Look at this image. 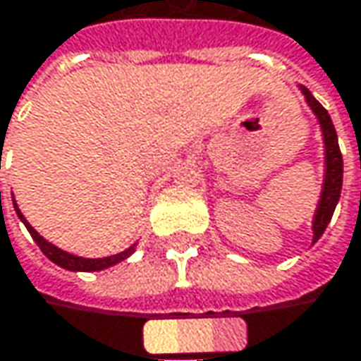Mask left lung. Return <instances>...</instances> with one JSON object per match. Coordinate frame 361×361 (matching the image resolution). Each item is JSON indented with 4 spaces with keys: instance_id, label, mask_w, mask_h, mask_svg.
<instances>
[{
    "instance_id": "8db88e82",
    "label": "left lung",
    "mask_w": 361,
    "mask_h": 361,
    "mask_svg": "<svg viewBox=\"0 0 361 361\" xmlns=\"http://www.w3.org/2000/svg\"><path fill=\"white\" fill-rule=\"evenodd\" d=\"M298 88L304 94L306 105L310 107L314 117L318 119V126L322 132V142H324V178H322L320 198H318L316 211L312 216V244H316L320 240V235L324 233L326 225L331 223L335 207L339 204L341 185H343V157L339 150L337 132H335V126H333L329 111L314 99V94L306 86L298 84Z\"/></svg>"
}]
</instances>
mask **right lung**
<instances>
[{
    "label": "right lung",
    "instance_id": "obj_1",
    "mask_svg": "<svg viewBox=\"0 0 361 361\" xmlns=\"http://www.w3.org/2000/svg\"><path fill=\"white\" fill-rule=\"evenodd\" d=\"M12 200H14V194H12ZM14 209H16L18 219L24 223V227H26L28 233L32 235V240L37 242V246L41 247V252L49 258L51 262H55L57 267H61V269H66V271H72V273H94V271H103V269H109V267H114L117 262L130 258V256L136 252V244H132L128 250H123V252H119V254H114V256H105V258H82V256L70 254V252H66V250H61V247H57L55 244L47 242V240H45V238H43V235L24 219V214L20 213L16 200H14Z\"/></svg>",
    "mask_w": 361,
    "mask_h": 361
}]
</instances>
